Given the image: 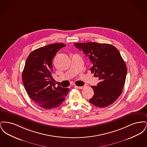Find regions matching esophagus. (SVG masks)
<instances>
[{
	"instance_id": "obj_1",
	"label": "esophagus",
	"mask_w": 147,
	"mask_h": 147,
	"mask_svg": "<svg viewBox=\"0 0 147 147\" xmlns=\"http://www.w3.org/2000/svg\"><path fill=\"white\" fill-rule=\"evenodd\" d=\"M79 89H83L85 88V86H77Z\"/></svg>"
}]
</instances>
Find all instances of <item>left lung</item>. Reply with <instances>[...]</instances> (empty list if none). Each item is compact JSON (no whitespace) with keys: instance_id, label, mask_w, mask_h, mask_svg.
<instances>
[{"instance_id":"obj_1","label":"left lung","mask_w":147,"mask_h":147,"mask_svg":"<svg viewBox=\"0 0 147 147\" xmlns=\"http://www.w3.org/2000/svg\"><path fill=\"white\" fill-rule=\"evenodd\" d=\"M92 63L90 70L100 80L91 86L94 95L89 100L92 105L105 107L111 105L121 94L126 81L127 67L119 50L107 43H75Z\"/></svg>"}]
</instances>
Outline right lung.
I'll use <instances>...</instances> for the list:
<instances>
[{
    "mask_svg": "<svg viewBox=\"0 0 147 147\" xmlns=\"http://www.w3.org/2000/svg\"><path fill=\"white\" fill-rule=\"evenodd\" d=\"M65 46L63 43H53L35 49L28 56L22 71V82L29 96L45 109L60 106L69 91L68 88H56L52 77V59Z\"/></svg>",
    "mask_w": 147,
    "mask_h": 147,
    "instance_id": "obj_1",
    "label": "right lung"
}]
</instances>
